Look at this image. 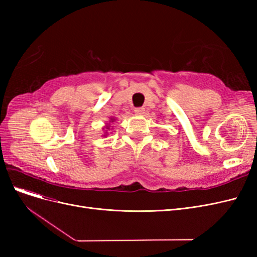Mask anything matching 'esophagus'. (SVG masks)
<instances>
[{"label": "esophagus", "mask_w": 257, "mask_h": 257, "mask_svg": "<svg viewBox=\"0 0 257 257\" xmlns=\"http://www.w3.org/2000/svg\"><path fill=\"white\" fill-rule=\"evenodd\" d=\"M134 112H135V114H137V115H142V114H144V113H145V108H143V107L135 108Z\"/></svg>", "instance_id": "obj_1"}]
</instances>
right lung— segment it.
<instances>
[{
    "instance_id": "right-lung-1",
    "label": "right lung",
    "mask_w": 257,
    "mask_h": 257,
    "mask_svg": "<svg viewBox=\"0 0 257 257\" xmlns=\"http://www.w3.org/2000/svg\"><path fill=\"white\" fill-rule=\"evenodd\" d=\"M113 121H114V119H113V118H111V119H110V122H113ZM104 128L106 130V131H105V133H106V135H107V133H108L107 131H109V130H110V124H107V125H106ZM104 136H105V135H104Z\"/></svg>"
}]
</instances>
